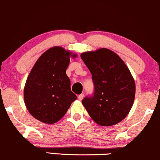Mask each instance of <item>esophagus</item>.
<instances>
[{"label": "esophagus", "mask_w": 160, "mask_h": 160, "mask_svg": "<svg viewBox=\"0 0 160 160\" xmlns=\"http://www.w3.org/2000/svg\"><path fill=\"white\" fill-rule=\"evenodd\" d=\"M83 98H84V94H81V95L78 96V99L79 100H82Z\"/></svg>", "instance_id": "esophagus-1"}]
</instances>
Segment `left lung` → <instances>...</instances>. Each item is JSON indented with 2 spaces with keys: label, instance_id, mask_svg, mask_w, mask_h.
Masks as SVG:
<instances>
[{
  "label": "left lung",
  "instance_id": "1",
  "mask_svg": "<svg viewBox=\"0 0 160 160\" xmlns=\"http://www.w3.org/2000/svg\"><path fill=\"white\" fill-rule=\"evenodd\" d=\"M81 58L92 73L93 95L82 100L90 117L101 126L119 123L134 102L135 84L130 70L111 50L106 48L87 52Z\"/></svg>",
  "mask_w": 160,
  "mask_h": 160
}]
</instances>
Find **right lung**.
I'll use <instances>...</instances> for the list:
<instances>
[{
    "label": "right lung",
    "instance_id": "right-lung-1",
    "mask_svg": "<svg viewBox=\"0 0 160 160\" xmlns=\"http://www.w3.org/2000/svg\"><path fill=\"white\" fill-rule=\"evenodd\" d=\"M70 57L76 54L60 47L50 48L38 59L26 81L25 106L35 119L43 123L58 122L77 98L66 75Z\"/></svg>",
    "mask_w": 160,
    "mask_h": 160
}]
</instances>
